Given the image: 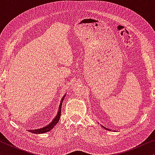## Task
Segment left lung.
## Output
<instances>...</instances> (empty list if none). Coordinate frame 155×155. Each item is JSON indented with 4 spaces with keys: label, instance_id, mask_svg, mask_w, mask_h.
<instances>
[{
    "label": "left lung",
    "instance_id": "obj_1",
    "mask_svg": "<svg viewBox=\"0 0 155 155\" xmlns=\"http://www.w3.org/2000/svg\"><path fill=\"white\" fill-rule=\"evenodd\" d=\"M101 126V127H103V128H104V129H107V130H109V129H107V128H105V127H104L103 126Z\"/></svg>",
    "mask_w": 155,
    "mask_h": 155
}]
</instances>
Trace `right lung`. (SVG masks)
<instances>
[{
    "instance_id": "obj_1",
    "label": "right lung",
    "mask_w": 155,
    "mask_h": 155,
    "mask_svg": "<svg viewBox=\"0 0 155 155\" xmlns=\"http://www.w3.org/2000/svg\"><path fill=\"white\" fill-rule=\"evenodd\" d=\"M65 95L66 94H65L64 96L62 97V99H61V103H60V105H59V108H58V113H57L56 116H55V118L54 119L52 120V121L50 123V124H48L47 126H45V127H43V128H38V129H35V130H29L28 131L29 132L34 133V134H41V133H47L48 131L52 130L53 128H54V127L56 126V125L58 124L59 119H60V117H61V107H62V104H63V99H64Z\"/></svg>"
}]
</instances>
